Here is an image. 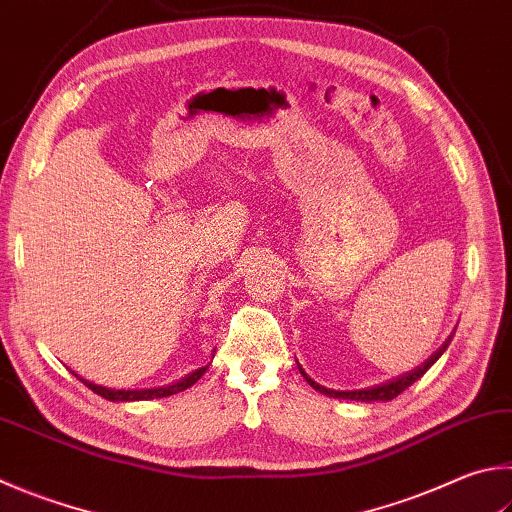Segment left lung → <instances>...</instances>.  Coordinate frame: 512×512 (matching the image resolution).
Returning <instances> with one entry per match:
<instances>
[{"mask_svg": "<svg viewBox=\"0 0 512 512\" xmlns=\"http://www.w3.org/2000/svg\"><path fill=\"white\" fill-rule=\"evenodd\" d=\"M450 340L452 338H448L443 342V347L439 349V351H434L430 358H427L421 367H416V369H412V371H407V374H403V376H398V378H394V380H387V383H380V385H374V387H365V389H356V392H338V389H327V387H322V385H318L315 383V380H311L309 376L304 374V369L300 367V374L306 378V383H309L313 389H318L320 394H324V396H331V398H347V401H360V403H374V401H392V398H396L398 394H403L407 387L410 385H414L418 378H421L427 369H430L436 360H439L441 356H443V351L448 349V345H450Z\"/></svg>", "mask_w": 512, "mask_h": 512, "instance_id": "left-lung-1", "label": "left lung"}]
</instances>
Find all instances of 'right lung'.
I'll use <instances>...</instances> for the list:
<instances>
[{
    "mask_svg": "<svg viewBox=\"0 0 512 512\" xmlns=\"http://www.w3.org/2000/svg\"><path fill=\"white\" fill-rule=\"evenodd\" d=\"M206 369H208V365L190 371V374H185L183 378L174 380V383H170V385L150 387V389H111V387H102V385H96V383H89V380L80 378L78 374H76V376H78V378L82 380V383H85L94 394H98V396H102V398H107V401L123 403V401H152V398H165V396L179 394V392H183V389H188V387H192L194 383H197V380H199L203 374H206Z\"/></svg>",
    "mask_w": 512,
    "mask_h": 512,
    "instance_id": "1",
    "label": "right lung"
}]
</instances>
